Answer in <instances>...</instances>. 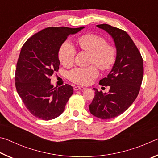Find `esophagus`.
<instances>
[{
	"instance_id": "34e87169",
	"label": "esophagus",
	"mask_w": 158,
	"mask_h": 158,
	"mask_svg": "<svg viewBox=\"0 0 158 158\" xmlns=\"http://www.w3.org/2000/svg\"><path fill=\"white\" fill-rule=\"evenodd\" d=\"M85 88L83 86H75L74 87V90H84Z\"/></svg>"
}]
</instances>
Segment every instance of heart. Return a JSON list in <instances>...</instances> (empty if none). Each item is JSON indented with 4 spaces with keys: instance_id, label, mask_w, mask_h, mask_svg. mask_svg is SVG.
<instances>
[{
    "instance_id": "1",
    "label": "heart",
    "mask_w": 158,
    "mask_h": 158,
    "mask_svg": "<svg viewBox=\"0 0 158 158\" xmlns=\"http://www.w3.org/2000/svg\"><path fill=\"white\" fill-rule=\"evenodd\" d=\"M104 37L98 35L85 34L77 40V44L82 51L90 53V63H94L102 70H106L114 65L116 60V50L113 45L106 43ZM76 49L70 42H64L58 51V58L64 66L73 64ZM98 72L95 66L76 68L69 73V79L77 84H90L98 77Z\"/></svg>"
}]
</instances>
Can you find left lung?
Here are the masks:
<instances>
[{"mask_svg": "<svg viewBox=\"0 0 158 158\" xmlns=\"http://www.w3.org/2000/svg\"><path fill=\"white\" fill-rule=\"evenodd\" d=\"M110 35L116 49L114 65L100 84L109 86L108 93L95 90L89 105L90 114L101 119H110L123 113L137 98L143 76V63L139 51L126 32L108 24L97 25Z\"/></svg>", "mask_w": 158, "mask_h": 158, "instance_id": "left-lung-1", "label": "left lung"}]
</instances>
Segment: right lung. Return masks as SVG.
<instances>
[{"mask_svg": "<svg viewBox=\"0 0 158 158\" xmlns=\"http://www.w3.org/2000/svg\"><path fill=\"white\" fill-rule=\"evenodd\" d=\"M84 28L49 27L31 37L23 45L15 73V85L26 108L38 118L54 119L63 113L73 88L55 87L49 77L58 71V51L69 35Z\"/></svg>", "mask_w": 158, "mask_h": 158, "instance_id": "add662e5", "label": "right lung"}]
</instances>
